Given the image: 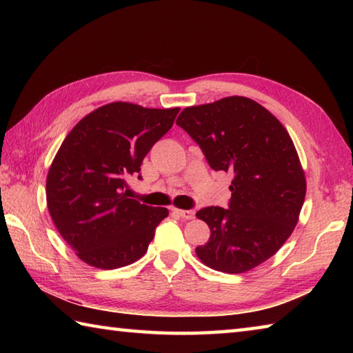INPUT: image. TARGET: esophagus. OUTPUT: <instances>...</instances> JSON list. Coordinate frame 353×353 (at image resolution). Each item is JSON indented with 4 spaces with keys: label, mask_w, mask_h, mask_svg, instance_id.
<instances>
[{
    "label": "esophagus",
    "mask_w": 353,
    "mask_h": 353,
    "mask_svg": "<svg viewBox=\"0 0 353 353\" xmlns=\"http://www.w3.org/2000/svg\"><path fill=\"white\" fill-rule=\"evenodd\" d=\"M172 212L177 214L181 219L183 220H191L194 219V211H190V209H177V208H172Z\"/></svg>",
    "instance_id": "1"
}]
</instances>
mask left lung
Returning a JSON list of instances; mask_svg holds the SVG:
<instances>
[{
	"instance_id": "obj_1",
	"label": "left lung",
	"mask_w": 353,
	"mask_h": 353,
	"mask_svg": "<svg viewBox=\"0 0 353 353\" xmlns=\"http://www.w3.org/2000/svg\"><path fill=\"white\" fill-rule=\"evenodd\" d=\"M176 124L209 167L234 174L228 209L196 214L211 229L197 256L216 272H249L272 258L297 224L306 182L294 144L276 117L245 97L186 108Z\"/></svg>"
}]
</instances>
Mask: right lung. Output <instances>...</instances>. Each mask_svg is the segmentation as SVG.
Here are the masks:
<instances>
[{
  "mask_svg": "<svg viewBox=\"0 0 353 353\" xmlns=\"http://www.w3.org/2000/svg\"><path fill=\"white\" fill-rule=\"evenodd\" d=\"M179 110L110 103L86 115L62 142L47 177L48 211L86 264L119 268L147 252L168 209L127 197V181H141L142 161Z\"/></svg>",
  "mask_w": 353,
  "mask_h": 353,
  "instance_id": "1",
  "label": "right lung"
}]
</instances>
